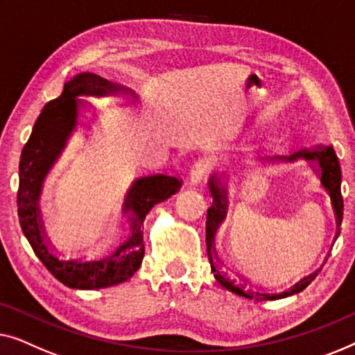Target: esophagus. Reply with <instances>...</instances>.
I'll return each instance as SVG.
<instances>
[{
    "mask_svg": "<svg viewBox=\"0 0 355 355\" xmlns=\"http://www.w3.org/2000/svg\"><path fill=\"white\" fill-rule=\"evenodd\" d=\"M209 168H211V162H209V159H198V161L193 164L191 171H189V178H191V182L193 183L201 182Z\"/></svg>",
    "mask_w": 355,
    "mask_h": 355,
    "instance_id": "34e87169",
    "label": "esophagus"
}]
</instances>
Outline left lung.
<instances>
[{"label": "left lung", "instance_id": "8db88e82", "mask_svg": "<svg viewBox=\"0 0 355 355\" xmlns=\"http://www.w3.org/2000/svg\"><path fill=\"white\" fill-rule=\"evenodd\" d=\"M307 159V161H318V166H320L322 171V178L320 182L323 187L327 188L329 193V198H331V204L334 209V216H336V223L338 228L343 222V194H341V167H339V161L334 154L333 148H318L315 151H297L291 154L288 157H275L282 159V161H296V159ZM209 189H211L212 194V206L207 209V220H206V246H207V256L209 262H211V268L214 272V277L218 283L222 284L223 288H227L228 291L236 293L239 296L249 297V299H259V301H273V299H278L282 296H288V294H294L302 291L304 288H307L315 277L318 275V270H315L311 275L304 277L301 282L294 284L291 291L284 293H270L266 291V289H261L254 286L251 282H248L246 278L239 275V273L234 270V267L228 262H222L220 257L217 256L216 248H214V236H216V230L220 225V222L227 216V191L220 178L217 175H211L209 178ZM339 234V232H338Z\"/></svg>", "mask_w": 355, "mask_h": 355}]
</instances>
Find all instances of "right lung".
Returning a JSON list of instances; mask_svg holds the SVG:
<instances>
[{"label":"right lung","mask_w":355,"mask_h":355,"mask_svg":"<svg viewBox=\"0 0 355 355\" xmlns=\"http://www.w3.org/2000/svg\"><path fill=\"white\" fill-rule=\"evenodd\" d=\"M111 89H123L93 73H80L64 85L59 98L42 109L32 135L22 149L19 164L17 214L21 228L37 257L49 273L62 284L76 289H99L123 283L138 270L144 256L143 220L154 204L175 194L182 178L167 173H154L138 178L130 188L123 211L130 218V233L104 252H62L49 241L44 232L38 198L43 180L77 122L78 94L101 96Z\"/></svg>","instance_id":"obj_1"}]
</instances>
